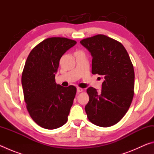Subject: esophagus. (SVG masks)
Instances as JSON below:
<instances>
[{
  "instance_id": "esophagus-1",
  "label": "esophagus",
  "mask_w": 154,
  "mask_h": 154,
  "mask_svg": "<svg viewBox=\"0 0 154 154\" xmlns=\"http://www.w3.org/2000/svg\"><path fill=\"white\" fill-rule=\"evenodd\" d=\"M83 90L82 89V88H77V92L78 93L83 92Z\"/></svg>"
}]
</instances>
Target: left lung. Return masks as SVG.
Listing matches in <instances>:
<instances>
[{
	"label": "left lung",
	"instance_id": "obj_1",
	"mask_svg": "<svg viewBox=\"0 0 154 154\" xmlns=\"http://www.w3.org/2000/svg\"><path fill=\"white\" fill-rule=\"evenodd\" d=\"M80 43L92 56V73L104 80L100 92L92 87L87 89L88 118L96 126H113L123 118L133 98V65L124 45L107 36L97 35Z\"/></svg>",
	"mask_w": 154,
	"mask_h": 154
}]
</instances>
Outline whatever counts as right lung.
<instances>
[{"label":"right lung","mask_w":154,"mask_h":154,"mask_svg":"<svg viewBox=\"0 0 154 154\" xmlns=\"http://www.w3.org/2000/svg\"><path fill=\"white\" fill-rule=\"evenodd\" d=\"M77 42L64 37L46 38L28 55L22 75L26 108L34 122L52 130L66 123L77 88L56 84L55 74L62 55Z\"/></svg>","instance_id":"obj_1"}]
</instances>
